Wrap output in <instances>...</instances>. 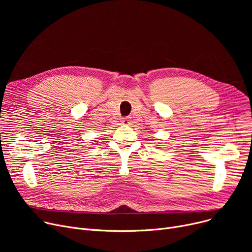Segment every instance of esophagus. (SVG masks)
Masks as SVG:
<instances>
[{
  "instance_id": "obj_1",
  "label": "esophagus",
  "mask_w": 252,
  "mask_h": 252,
  "mask_svg": "<svg viewBox=\"0 0 252 252\" xmlns=\"http://www.w3.org/2000/svg\"><path fill=\"white\" fill-rule=\"evenodd\" d=\"M122 124H123V125H126V126L130 125V117H127V116L123 117V118H122Z\"/></svg>"
}]
</instances>
